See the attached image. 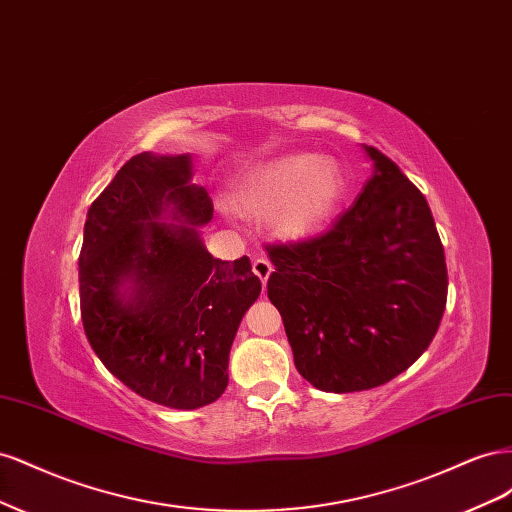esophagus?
Segmentation results:
<instances>
[{"label":"esophagus","mask_w":512,"mask_h":512,"mask_svg":"<svg viewBox=\"0 0 512 512\" xmlns=\"http://www.w3.org/2000/svg\"><path fill=\"white\" fill-rule=\"evenodd\" d=\"M252 271L256 273V277H258V280H260L262 284H267L269 275H271V271H273V265H271V262H269L267 258H256V260L252 262Z\"/></svg>","instance_id":"1"}]
</instances>
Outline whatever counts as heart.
I'll return each instance as SVG.
<instances>
[{
	"label": "heart",
	"mask_w": 512,
	"mask_h": 512,
	"mask_svg": "<svg viewBox=\"0 0 512 512\" xmlns=\"http://www.w3.org/2000/svg\"><path fill=\"white\" fill-rule=\"evenodd\" d=\"M339 168L314 153L284 156L254 168L243 179L241 200L256 213H277V230L301 239L318 232L344 200Z\"/></svg>",
	"instance_id": "obj_1"
}]
</instances>
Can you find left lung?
I'll return each mask as SVG.
<instances>
[{
	"instance_id": "1",
	"label": "left lung",
	"mask_w": 512,
	"mask_h": 512,
	"mask_svg": "<svg viewBox=\"0 0 512 512\" xmlns=\"http://www.w3.org/2000/svg\"><path fill=\"white\" fill-rule=\"evenodd\" d=\"M374 175L329 230L267 245V294L294 365L320 391L393 380L421 356L446 307L440 235L421 190L376 147Z\"/></svg>"
}]
</instances>
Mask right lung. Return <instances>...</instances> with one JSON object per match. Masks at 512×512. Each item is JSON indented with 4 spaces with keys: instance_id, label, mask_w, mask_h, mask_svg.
<instances>
[{
    "instance_id": "obj_1",
    "label": "right lung",
    "mask_w": 512,
    "mask_h": 512,
    "mask_svg": "<svg viewBox=\"0 0 512 512\" xmlns=\"http://www.w3.org/2000/svg\"><path fill=\"white\" fill-rule=\"evenodd\" d=\"M190 177L188 153L130 158L91 203L79 256L91 348L136 395L177 410L224 393L232 339L260 294L250 258H213L200 241L213 203Z\"/></svg>"
}]
</instances>
